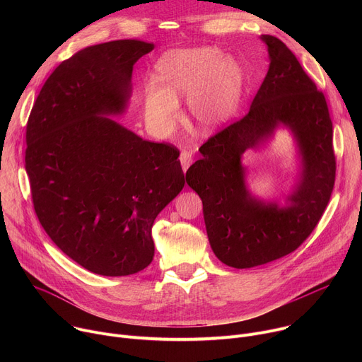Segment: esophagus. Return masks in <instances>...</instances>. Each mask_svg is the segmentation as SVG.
<instances>
[{"label":"esophagus","mask_w":362,"mask_h":362,"mask_svg":"<svg viewBox=\"0 0 362 362\" xmlns=\"http://www.w3.org/2000/svg\"><path fill=\"white\" fill-rule=\"evenodd\" d=\"M179 159H180V163H182V169H183V172L186 173V170H187V169H189V166L192 165V160H193V153H192L190 150H182Z\"/></svg>","instance_id":"1"}]
</instances>
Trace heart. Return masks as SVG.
I'll return each instance as SVG.
<instances>
[{"label":"heart","mask_w":362,"mask_h":362,"mask_svg":"<svg viewBox=\"0 0 362 362\" xmlns=\"http://www.w3.org/2000/svg\"><path fill=\"white\" fill-rule=\"evenodd\" d=\"M158 80L143 87V115L150 130L169 136L179 120L177 98L186 93L190 122L208 133L236 113L243 88L240 67L215 47L169 49L156 63Z\"/></svg>","instance_id":"heart-1"}]
</instances>
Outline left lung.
Segmentation results:
<instances>
[{"label":"left lung","instance_id":"obj_1","mask_svg":"<svg viewBox=\"0 0 362 362\" xmlns=\"http://www.w3.org/2000/svg\"><path fill=\"white\" fill-rule=\"evenodd\" d=\"M269 69L249 112L204 141L202 158L186 172L200 196L206 232L218 259L243 269L265 265L298 249L313 233L335 183L332 122L327 100L292 51L274 35H261ZM281 125L294 134L301 175L286 206L251 196L241 156Z\"/></svg>","mask_w":362,"mask_h":362}]
</instances>
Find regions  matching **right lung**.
Wrapping results in <instances>:
<instances>
[{
	"label": "right lung",
	"mask_w": 362,
	"mask_h": 362,
	"mask_svg": "<svg viewBox=\"0 0 362 362\" xmlns=\"http://www.w3.org/2000/svg\"><path fill=\"white\" fill-rule=\"evenodd\" d=\"M154 44L80 49L44 83L27 122L25 170L37 218L87 271L126 276L154 256L151 226L183 189L179 150L109 116L124 113L134 63Z\"/></svg>",
	"instance_id": "1"
}]
</instances>
